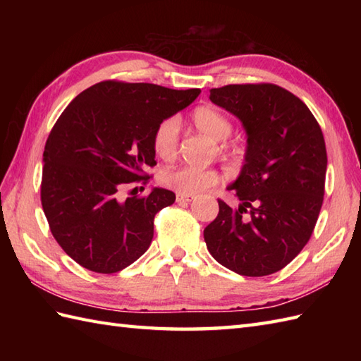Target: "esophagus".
Listing matches in <instances>:
<instances>
[{
    "label": "esophagus",
    "instance_id": "esophagus-1",
    "mask_svg": "<svg viewBox=\"0 0 361 361\" xmlns=\"http://www.w3.org/2000/svg\"><path fill=\"white\" fill-rule=\"evenodd\" d=\"M194 200V195H185V194H176V202L178 203H189Z\"/></svg>",
    "mask_w": 361,
    "mask_h": 361
}]
</instances>
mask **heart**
<instances>
[{
    "mask_svg": "<svg viewBox=\"0 0 361 361\" xmlns=\"http://www.w3.org/2000/svg\"><path fill=\"white\" fill-rule=\"evenodd\" d=\"M192 124L200 132L211 136L212 140L219 141V150L224 153L235 155L239 147L228 140L233 132L231 121L226 118L225 113L212 105H200L192 110L190 114ZM180 141V126L176 118H164L158 122L152 135V147L155 155L164 161H171L176 157ZM161 183L166 188L176 190L178 194L194 195L202 192L214 185H217L220 176L216 171H204L197 167H176L167 169L161 173Z\"/></svg>",
    "mask_w": 361,
    "mask_h": 361,
    "instance_id": "obj_1",
    "label": "heart"
}]
</instances>
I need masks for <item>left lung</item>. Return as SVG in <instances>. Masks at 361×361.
I'll return each instance as SVG.
<instances>
[{"label":"left lung","instance_id":"obj_1","mask_svg":"<svg viewBox=\"0 0 361 361\" xmlns=\"http://www.w3.org/2000/svg\"><path fill=\"white\" fill-rule=\"evenodd\" d=\"M211 101L242 121L248 136L242 172L228 190L240 200L204 228L219 264L237 274L267 276L288 265L309 242L324 197L323 132L301 99L274 83L209 91Z\"/></svg>","mask_w":361,"mask_h":361}]
</instances>
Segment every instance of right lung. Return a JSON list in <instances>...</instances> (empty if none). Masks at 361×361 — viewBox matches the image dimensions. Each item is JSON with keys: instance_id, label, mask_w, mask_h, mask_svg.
I'll use <instances>...</instances> for the list:
<instances>
[{"instance_id": "right-lung-1", "label": "right lung", "mask_w": 361, "mask_h": 361, "mask_svg": "<svg viewBox=\"0 0 361 361\" xmlns=\"http://www.w3.org/2000/svg\"><path fill=\"white\" fill-rule=\"evenodd\" d=\"M198 94V88L104 80L60 114L44 145L40 195L54 239L79 265L118 273L147 251L157 212L175 194L153 188L124 200L121 190L147 185L145 167L157 164L153 130Z\"/></svg>"}]
</instances>
